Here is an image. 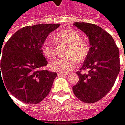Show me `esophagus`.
<instances>
[{"instance_id": "34e87169", "label": "esophagus", "mask_w": 125, "mask_h": 125, "mask_svg": "<svg viewBox=\"0 0 125 125\" xmlns=\"http://www.w3.org/2000/svg\"><path fill=\"white\" fill-rule=\"evenodd\" d=\"M58 75H60V76L67 75V73H58Z\"/></svg>"}]
</instances>
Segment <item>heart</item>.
I'll return each mask as SVG.
<instances>
[{"label": "heart", "mask_w": 125, "mask_h": 125, "mask_svg": "<svg viewBox=\"0 0 125 125\" xmlns=\"http://www.w3.org/2000/svg\"><path fill=\"white\" fill-rule=\"evenodd\" d=\"M55 40L58 44L67 45L65 55L67 57L58 59L50 64L52 70L67 73L72 71L77 65V60L82 62L87 57L89 48L85 41L81 40V35L77 31L72 29H65L56 34ZM43 55L48 59L56 56V50L48 41H45L41 46Z\"/></svg>", "instance_id": "heart-1"}]
</instances>
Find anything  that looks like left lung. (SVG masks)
I'll list each match as a JSON object with an SVG mask.
<instances>
[{"label":"left lung","instance_id":"left-lung-1","mask_svg":"<svg viewBox=\"0 0 125 125\" xmlns=\"http://www.w3.org/2000/svg\"><path fill=\"white\" fill-rule=\"evenodd\" d=\"M74 25L86 34L90 48L80 69H89L88 74L77 72L80 80L73 90L81 101L94 103L113 87L120 73V52L111 35L100 26L88 22H75Z\"/></svg>","mask_w":125,"mask_h":125}]
</instances>
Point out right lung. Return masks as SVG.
<instances>
[{"mask_svg": "<svg viewBox=\"0 0 125 125\" xmlns=\"http://www.w3.org/2000/svg\"><path fill=\"white\" fill-rule=\"evenodd\" d=\"M60 24L24 27L7 41L2 51L0 82L19 100L38 104L49 94L57 73L43 67L48 65L41 46ZM0 47V52H1Z\"/></svg>", "mask_w": 125, "mask_h": 125, "instance_id": "1", "label": "right lung"}]
</instances>
